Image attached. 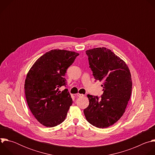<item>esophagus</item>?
Here are the masks:
<instances>
[{"mask_svg":"<svg viewBox=\"0 0 155 155\" xmlns=\"http://www.w3.org/2000/svg\"><path fill=\"white\" fill-rule=\"evenodd\" d=\"M77 96L78 97H83V96H84L83 94H80V93H77Z\"/></svg>","mask_w":155,"mask_h":155,"instance_id":"esophagus-1","label":"esophagus"}]
</instances>
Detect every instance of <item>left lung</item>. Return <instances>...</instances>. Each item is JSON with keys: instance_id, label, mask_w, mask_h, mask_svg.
Returning a JSON list of instances; mask_svg holds the SVG:
<instances>
[{"instance_id": "left-lung-1", "label": "left lung", "mask_w": 155, "mask_h": 155, "mask_svg": "<svg viewBox=\"0 0 155 155\" xmlns=\"http://www.w3.org/2000/svg\"><path fill=\"white\" fill-rule=\"evenodd\" d=\"M96 80L102 81L103 94H87L89 105L83 112L86 120L99 128H106L118 121L125 112L132 92L130 71L125 62L105 47L86 51Z\"/></svg>"}]
</instances>
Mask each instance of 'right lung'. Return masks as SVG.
Instances as JSON below:
<instances>
[{
	"mask_svg": "<svg viewBox=\"0 0 155 155\" xmlns=\"http://www.w3.org/2000/svg\"><path fill=\"white\" fill-rule=\"evenodd\" d=\"M78 53L53 50L40 57L28 72L25 90L28 105L37 121L46 127H54L67 116L72 99L65 86V74Z\"/></svg>",
	"mask_w": 155,
	"mask_h": 155,
	"instance_id": "obj_1",
	"label": "right lung"
}]
</instances>
